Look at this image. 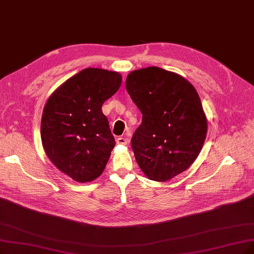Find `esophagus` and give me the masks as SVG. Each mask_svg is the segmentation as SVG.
Returning a JSON list of instances; mask_svg holds the SVG:
<instances>
[{
	"instance_id": "esophagus-1",
	"label": "esophagus",
	"mask_w": 254,
	"mask_h": 254,
	"mask_svg": "<svg viewBox=\"0 0 254 254\" xmlns=\"http://www.w3.org/2000/svg\"><path fill=\"white\" fill-rule=\"evenodd\" d=\"M116 142H117L118 144H124V145H126V144H127L128 140H127V138H126V137H118L117 140H116Z\"/></svg>"
}]
</instances>
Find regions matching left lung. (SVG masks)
Wrapping results in <instances>:
<instances>
[{
	"label": "left lung",
	"mask_w": 254,
	"mask_h": 254,
	"mask_svg": "<svg viewBox=\"0 0 254 254\" xmlns=\"http://www.w3.org/2000/svg\"><path fill=\"white\" fill-rule=\"evenodd\" d=\"M126 87L142 114L130 141L141 171L159 182L186 171L207 134V119L192 84L177 73L148 67L130 72Z\"/></svg>",
	"instance_id": "8db88e82"
}]
</instances>
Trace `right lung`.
Instances as JSON below:
<instances>
[{
	"instance_id": "right-lung-1",
	"label": "right lung",
	"mask_w": 254,
	"mask_h": 254,
	"mask_svg": "<svg viewBox=\"0 0 254 254\" xmlns=\"http://www.w3.org/2000/svg\"><path fill=\"white\" fill-rule=\"evenodd\" d=\"M121 81L118 72L87 68L65 80L46 102L41 122L46 155L75 181L95 180L109 161L115 139L101 107Z\"/></svg>"
}]
</instances>
